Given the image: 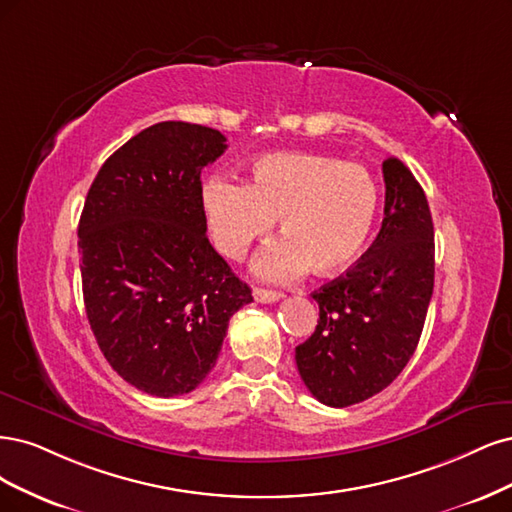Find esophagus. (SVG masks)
<instances>
[{
    "mask_svg": "<svg viewBox=\"0 0 512 512\" xmlns=\"http://www.w3.org/2000/svg\"><path fill=\"white\" fill-rule=\"evenodd\" d=\"M253 298H255L259 304H272V302H278L280 298H283V293L255 287V289H253Z\"/></svg>",
    "mask_w": 512,
    "mask_h": 512,
    "instance_id": "obj_1",
    "label": "esophagus"
}]
</instances>
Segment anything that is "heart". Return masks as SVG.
<instances>
[{"instance_id": "1", "label": "heart", "mask_w": 512, "mask_h": 512, "mask_svg": "<svg viewBox=\"0 0 512 512\" xmlns=\"http://www.w3.org/2000/svg\"><path fill=\"white\" fill-rule=\"evenodd\" d=\"M202 210L217 251L242 259L278 219L285 238L255 259V274L289 283L308 268L321 276L349 270L364 253L378 210L372 174L359 163L312 153H272L251 166L246 185L212 176Z\"/></svg>"}]
</instances>
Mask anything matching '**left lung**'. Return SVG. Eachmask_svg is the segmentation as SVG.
Returning <instances> with one entry per match:
<instances>
[{"label": "left lung", "mask_w": 512, "mask_h": 512, "mask_svg": "<svg viewBox=\"0 0 512 512\" xmlns=\"http://www.w3.org/2000/svg\"><path fill=\"white\" fill-rule=\"evenodd\" d=\"M385 219L366 255L312 293L319 323L295 346L308 391L334 408L389 387L415 353L434 291V223L417 178L383 161Z\"/></svg>", "instance_id": "left-lung-1"}]
</instances>
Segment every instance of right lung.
<instances>
[{"instance_id":"right-lung-1","label":"right lung","mask_w":512,"mask_h":512,"mask_svg":"<svg viewBox=\"0 0 512 512\" xmlns=\"http://www.w3.org/2000/svg\"><path fill=\"white\" fill-rule=\"evenodd\" d=\"M225 148L212 127H146L106 159L80 214L93 336L112 370L157 398L200 385L229 319L253 302L206 236L200 174Z\"/></svg>"}]
</instances>
